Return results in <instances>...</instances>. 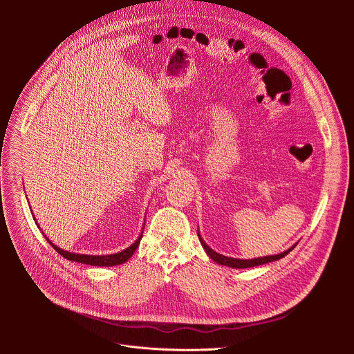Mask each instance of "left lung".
Listing matches in <instances>:
<instances>
[{"instance_id": "obj_1", "label": "left lung", "mask_w": 354, "mask_h": 354, "mask_svg": "<svg viewBox=\"0 0 354 354\" xmlns=\"http://www.w3.org/2000/svg\"><path fill=\"white\" fill-rule=\"evenodd\" d=\"M197 236L200 239V243L201 246L205 248L207 257L214 261L218 265H223V266H228V268H232V269H246V268H254V266H259V265H266L269 262H274V261H279L281 258H284L286 255H288L290 252L297 246L298 242H295L291 248H288L287 250L281 252V254H277V255H269V257H261V258H254V259H236V258H230V257H224V255H220L217 254V252L214 249H212L206 242L205 239L201 238L200 235V231L197 230Z\"/></svg>"}]
</instances>
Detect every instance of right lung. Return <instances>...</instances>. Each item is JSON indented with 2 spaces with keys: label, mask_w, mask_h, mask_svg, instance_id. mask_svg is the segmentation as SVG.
Instances as JSON below:
<instances>
[{
  "label": "right lung",
  "mask_w": 354,
  "mask_h": 354,
  "mask_svg": "<svg viewBox=\"0 0 354 354\" xmlns=\"http://www.w3.org/2000/svg\"><path fill=\"white\" fill-rule=\"evenodd\" d=\"M35 220V217H33ZM37 225V223H36ZM144 225H145V220H144ZM144 225H142V230L138 235V238L130 245L127 246L126 249H123L122 252H118V254H111V255H84V254H74V252H68V250H64L62 248H59L57 245H55L52 241H50L43 232L44 238L47 239V242L53 246V249H56L59 254L66 258L67 261H71V262H78V263H84V265H91V266H105V268H111V266H118V265H122L124 262H127L133 254L136 252L137 246L140 245V241L142 238V231H144ZM40 228V227H39Z\"/></svg>",
  "instance_id": "1"
}]
</instances>
